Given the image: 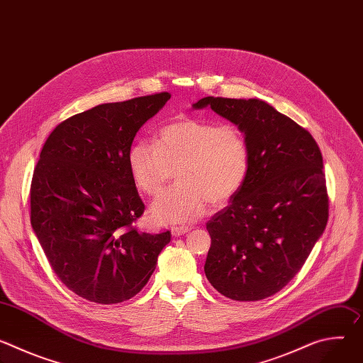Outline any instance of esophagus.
I'll return each instance as SVG.
<instances>
[{"label": "esophagus", "instance_id": "1", "mask_svg": "<svg viewBox=\"0 0 363 363\" xmlns=\"http://www.w3.org/2000/svg\"><path fill=\"white\" fill-rule=\"evenodd\" d=\"M188 231H189V227H185V225H182V227H172V228H171V233H172L174 237L184 235V234L188 233Z\"/></svg>", "mask_w": 363, "mask_h": 363}]
</instances>
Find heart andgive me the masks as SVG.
<instances>
[{
  "instance_id": "obj_1",
  "label": "heart",
  "mask_w": 363,
  "mask_h": 363,
  "mask_svg": "<svg viewBox=\"0 0 363 363\" xmlns=\"http://www.w3.org/2000/svg\"><path fill=\"white\" fill-rule=\"evenodd\" d=\"M128 167L135 185L160 195L174 177L178 184L152 205L153 218L165 224L196 221L208 202L223 205L242 186L250 149L241 129L230 122L181 119L162 126L155 143L129 147Z\"/></svg>"
}]
</instances>
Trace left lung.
Masks as SVG:
<instances>
[{
  "instance_id": "obj_1",
  "label": "left lung",
  "mask_w": 363,
  "mask_h": 363,
  "mask_svg": "<svg viewBox=\"0 0 363 363\" xmlns=\"http://www.w3.org/2000/svg\"><path fill=\"white\" fill-rule=\"evenodd\" d=\"M206 106L241 129L250 169L230 203L206 223L211 247L203 272L228 298L262 300L287 286L325 231L322 152L308 130L260 99L206 96L194 105Z\"/></svg>"
}]
</instances>
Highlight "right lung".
<instances>
[{
    "mask_svg": "<svg viewBox=\"0 0 363 363\" xmlns=\"http://www.w3.org/2000/svg\"><path fill=\"white\" fill-rule=\"evenodd\" d=\"M168 91L105 103L55 128L34 168L33 230L62 283L77 296L116 304L136 296L171 233H139L142 202L128 167L140 126Z\"/></svg>",
    "mask_w": 363,
    "mask_h": 363,
    "instance_id": "1",
    "label": "right lung"
}]
</instances>
